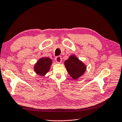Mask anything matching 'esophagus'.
<instances>
[{
	"instance_id": "esophagus-1",
	"label": "esophagus",
	"mask_w": 122,
	"mask_h": 122,
	"mask_svg": "<svg viewBox=\"0 0 122 122\" xmlns=\"http://www.w3.org/2000/svg\"><path fill=\"white\" fill-rule=\"evenodd\" d=\"M55 60L57 62V63H60L62 61V58L61 57H60V56H57V57H56Z\"/></svg>"
}]
</instances>
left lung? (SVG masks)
Instances as JSON below:
<instances>
[{"mask_svg":"<svg viewBox=\"0 0 122 122\" xmlns=\"http://www.w3.org/2000/svg\"><path fill=\"white\" fill-rule=\"evenodd\" d=\"M64 64L67 72L74 79L82 76L86 70L85 65L74 55L65 61Z\"/></svg>","mask_w":122,"mask_h":122,"instance_id":"1","label":"left lung"}]
</instances>
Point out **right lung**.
Instances as JSON below:
<instances>
[{"mask_svg": "<svg viewBox=\"0 0 122 122\" xmlns=\"http://www.w3.org/2000/svg\"><path fill=\"white\" fill-rule=\"evenodd\" d=\"M51 60L48 58L40 59L34 66V71L40 75L43 76L48 72L51 64Z\"/></svg>", "mask_w": 122, "mask_h": 122, "instance_id": "obj_1", "label": "right lung"}]
</instances>
